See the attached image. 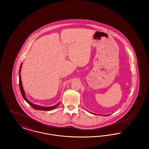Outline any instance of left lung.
<instances>
[{"label":"left lung","instance_id":"8db88e82","mask_svg":"<svg viewBox=\"0 0 149 149\" xmlns=\"http://www.w3.org/2000/svg\"><path fill=\"white\" fill-rule=\"evenodd\" d=\"M108 115H109V114H108ZM107 116H108V115H107Z\"/></svg>","mask_w":149,"mask_h":149}]
</instances>
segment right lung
Segmentation results:
<instances>
[{"mask_svg": "<svg viewBox=\"0 0 149 149\" xmlns=\"http://www.w3.org/2000/svg\"><path fill=\"white\" fill-rule=\"evenodd\" d=\"M22 65H21L20 68H19V88H20V91H21V93L23 97V98L24 99L29 103V104L33 108H34L36 110H41V111H51L52 110L54 109H55V108H56L60 104V102L58 103H57L56 104L52 106L51 107H43L40 106H37V105H35L32 103H31L29 100H28L26 96H25V93H24V91L22 87V84L21 78V75H20V72H21V67Z\"/></svg>", "mask_w": 149, "mask_h": 149, "instance_id": "right-lung-1", "label": "right lung"}]
</instances>
